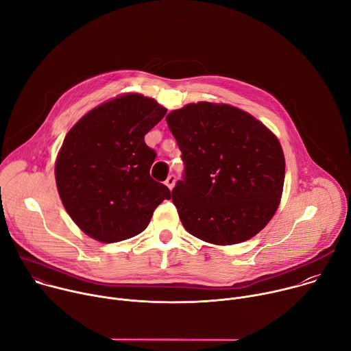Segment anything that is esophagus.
<instances>
[{"mask_svg":"<svg viewBox=\"0 0 351 351\" xmlns=\"http://www.w3.org/2000/svg\"><path fill=\"white\" fill-rule=\"evenodd\" d=\"M175 182H176V176H175V175H171V176H168V179L165 180V184L169 187V190H172L173 186H175Z\"/></svg>","mask_w":351,"mask_h":351,"instance_id":"esophagus-1","label":"esophagus"}]
</instances>
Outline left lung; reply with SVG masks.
Instances as JSON below:
<instances>
[{"instance_id": "8db88e82", "label": "left lung", "mask_w": 351, "mask_h": 351, "mask_svg": "<svg viewBox=\"0 0 351 351\" xmlns=\"http://www.w3.org/2000/svg\"><path fill=\"white\" fill-rule=\"evenodd\" d=\"M184 162L172 190L184 229L211 244L245 241L276 213L285 182L278 137L250 114L202 101L167 117Z\"/></svg>"}]
</instances>
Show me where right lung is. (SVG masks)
I'll use <instances>...</instances> for the list:
<instances>
[{"label": "right lung", "mask_w": 351, "mask_h": 351, "mask_svg": "<svg viewBox=\"0 0 351 351\" xmlns=\"http://www.w3.org/2000/svg\"><path fill=\"white\" fill-rule=\"evenodd\" d=\"M167 114L130 93L87 112L68 132L56 162L62 204L90 237L117 243L141 233L169 189L149 176L156 152L144 136Z\"/></svg>", "instance_id": "right-lung-1"}]
</instances>
